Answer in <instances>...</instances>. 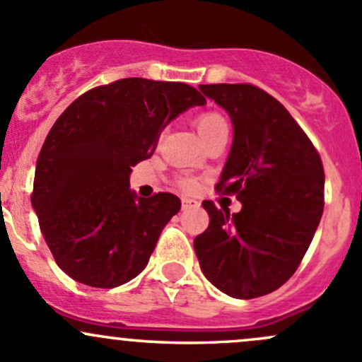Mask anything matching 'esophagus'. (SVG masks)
<instances>
[{"instance_id": "34e87169", "label": "esophagus", "mask_w": 362, "mask_h": 362, "mask_svg": "<svg viewBox=\"0 0 362 362\" xmlns=\"http://www.w3.org/2000/svg\"><path fill=\"white\" fill-rule=\"evenodd\" d=\"M181 207H182V211H186V209H192V207H199V202L193 199H189V197H182Z\"/></svg>"}]
</instances>
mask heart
<instances>
[{"mask_svg": "<svg viewBox=\"0 0 362 362\" xmlns=\"http://www.w3.org/2000/svg\"><path fill=\"white\" fill-rule=\"evenodd\" d=\"M195 127L197 130H199L200 136H202V139L206 141L211 136H214V134H218L219 130H225L226 120L219 113L211 111V113H204L200 115V117H197ZM182 186H185V188H192V181H182Z\"/></svg>", "mask_w": 362, "mask_h": 362, "instance_id": "b5f03b06", "label": "heart"}]
</instances>
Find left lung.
Masks as SVG:
<instances>
[{"instance_id": "8db88e82", "label": "left lung", "mask_w": 362, "mask_h": 362, "mask_svg": "<svg viewBox=\"0 0 362 362\" xmlns=\"http://www.w3.org/2000/svg\"><path fill=\"white\" fill-rule=\"evenodd\" d=\"M199 88L232 120L233 143L216 188L235 193L242 209L230 214L204 200L209 226L193 245L212 286L251 300L281 288L303 259L324 209L322 162L289 111L262 88Z\"/></svg>"}]
</instances>
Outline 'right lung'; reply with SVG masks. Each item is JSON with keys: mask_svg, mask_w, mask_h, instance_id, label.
I'll list each match as a JSON object with an SVG mask.
<instances>
[{"mask_svg": "<svg viewBox=\"0 0 362 362\" xmlns=\"http://www.w3.org/2000/svg\"><path fill=\"white\" fill-rule=\"evenodd\" d=\"M206 98L180 81L124 78L85 92L45 139L31 204L55 263L92 288H117L144 270L162 228L181 209L173 193L130 189L132 167L160 132Z\"/></svg>", "mask_w": 362, "mask_h": 362, "instance_id": "add662e5", "label": "right lung"}]
</instances>
